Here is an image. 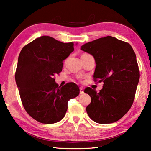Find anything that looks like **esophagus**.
Masks as SVG:
<instances>
[{
	"label": "esophagus",
	"instance_id": "1",
	"mask_svg": "<svg viewBox=\"0 0 151 151\" xmlns=\"http://www.w3.org/2000/svg\"><path fill=\"white\" fill-rule=\"evenodd\" d=\"M83 93H84L83 88V87H80V94H83Z\"/></svg>",
	"mask_w": 151,
	"mask_h": 151
}]
</instances>
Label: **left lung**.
Masks as SVG:
<instances>
[{"instance_id":"8db88e82","label":"left lung","mask_w":151,"mask_h":151,"mask_svg":"<svg viewBox=\"0 0 151 151\" xmlns=\"http://www.w3.org/2000/svg\"><path fill=\"white\" fill-rule=\"evenodd\" d=\"M81 49L93 55L96 63L94 81L104 83L99 93L90 87L85 93L91 103L86 111L93 121L112 123L131 109L139 81L136 55L129 43L107 36L89 42Z\"/></svg>"}]
</instances>
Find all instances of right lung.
<instances>
[{
  "instance_id": "right-lung-1",
  "label": "right lung",
  "mask_w": 151,
  "mask_h": 151,
  "mask_svg": "<svg viewBox=\"0 0 151 151\" xmlns=\"http://www.w3.org/2000/svg\"><path fill=\"white\" fill-rule=\"evenodd\" d=\"M74 50V43H64L42 36L22 48L15 81L24 109L41 123L52 124L65 116L68 101L80 90L74 83L58 86L55 75L62 71L63 60Z\"/></svg>"
}]
</instances>
